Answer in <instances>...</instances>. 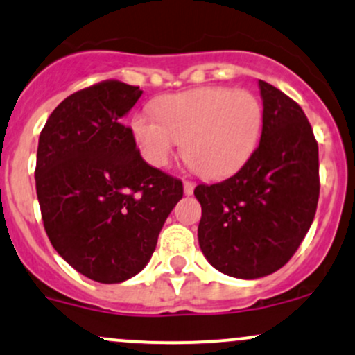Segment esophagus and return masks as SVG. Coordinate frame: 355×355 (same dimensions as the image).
Returning <instances> with one entry per match:
<instances>
[{
  "label": "esophagus",
  "instance_id": "obj_1",
  "mask_svg": "<svg viewBox=\"0 0 355 355\" xmlns=\"http://www.w3.org/2000/svg\"><path fill=\"white\" fill-rule=\"evenodd\" d=\"M193 189H196V184H193V182H184V192H185V196H192L193 193Z\"/></svg>",
  "mask_w": 355,
  "mask_h": 355
}]
</instances>
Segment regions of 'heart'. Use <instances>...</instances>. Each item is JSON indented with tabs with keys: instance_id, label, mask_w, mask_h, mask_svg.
Listing matches in <instances>:
<instances>
[{
	"instance_id": "b5f03b06",
	"label": "heart",
	"mask_w": 355,
	"mask_h": 355,
	"mask_svg": "<svg viewBox=\"0 0 355 355\" xmlns=\"http://www.w3.org/2000/svg\"><path fill=\"white\" fill-rule=\"evenodd\" d=\"M153 111L131 119L139 153L151 166H165L182 139V155L197 173L224 178L256 150L263 130V106L249 91L200 87L155 101Z\"/></svg>"
}]
</instances>
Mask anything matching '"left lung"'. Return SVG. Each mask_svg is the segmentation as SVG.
<instances>
[{
    "label": "left lung",
    "instance_id": "left-lung-1",
    "mask_svg": "<svg viewBox=\"0 0 355 355\" xmlns=\"http://www.w3.org/2000/svg\"><path fill=\"white\" fill-rule=\"evenodd\" d=\"M263 131L237 173L197 185L198 246L217 271L256 279L285 266L317 210L318 145L302 107L259 80Z\"/></svg>",
    "mask_w": 355,
    "mask_h": 355
}]
</instances>
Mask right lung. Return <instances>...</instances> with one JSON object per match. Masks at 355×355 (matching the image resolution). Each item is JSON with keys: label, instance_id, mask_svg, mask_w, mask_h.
Wrapping results in <instances>:
<instances>
[{"label": "right lung", "instance_id": "1", "mask_svg": "<svg viewBox=\"0 0 355 355\" xmlns=\"http://www.w3.org/2000/svg\"><path fill=\"white\" fill-rule=\"evenodd\" d=\"M143 91L104 80L62 101L38 139L35 184L46 236L97 283L133 278L157 248L182 182L150 166L123 118Z\"/></svg>", "mask_w": 355, "mask_h": 355}]
</instances>
